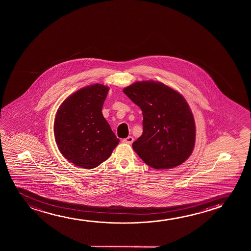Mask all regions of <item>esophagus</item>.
Here are the masks:
<instances>
[{"label": "esophagus", "instance_id": "obj_1", "mask_svg": "<svg viewBox=\"0 0 251 251\" xmlns=\"http://www.w3.org/2000/svg\"><path fill=\"white\" fill-rule=\"evenodd\" d=\"M123 141H124V143H127V144H132L133 141H134V138L132 137V136H128L126 139H124Z\"/></svg>", "mask_w": 251, "mask_h": 251}]
</instances>
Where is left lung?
Listing matches in <instances>:
<instances>
[{"label":"left lung","instance_id":"obj_1","mask_svg":"<svg viewBox=\"0 0 251 251\" xmlns=\"http://www.w3.org/2000/svg\"><path fill=\"white\" fill-rule=\"evenodd\" d=\"M124 93L142 110L143 133L132 145L139 157L157 170L187 160L195 147L196 124L185 99L154 80L134 83Z\"/></svg>","mask_w":251,"mask_h":251}]
</instances>
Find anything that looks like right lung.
<instances>
[{
	"mask_svg": "<svg viewBox=\"0 0 251 251\" xmlns=\"http://www.w3.org/2000/svg\"><path fill=\"white\" fill-rule=\"evenodd\" d=\"M108 86L94 84L73 93L61 104L54 124L58 149L69 162L96 168L119 143L102 114Z\"/></svg>",
	"mask_w": 251,
	"mask_h": 251,
	"instance_id": "add662e5",
	"label": "right lung"
}]
</instances>
